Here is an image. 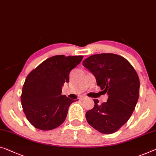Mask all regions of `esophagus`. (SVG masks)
Instances as JSON below:
<instances>
[{"instance_id": "esophagus-1", "label": "esophagus", "mask_w": 156, "mask_h": 156, "mask_svg": "<svg viewBox=\"0 0 156 156\" xmlns=\"http://www.w3.org/2000/svg\"><path fill=\"white\" fill-rule=\"evenodd\" d=\"M87 98V97L86 96H85V95H82V96H80V100H81V101H83V100H85V99Z\"/></svg>"}]
</instances>
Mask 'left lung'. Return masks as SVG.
Wrapping results in <instances>:
<instances>
[{
	"label": "left lung",
	"instance_id": "1",
	"mask_svg": "<svg viewBox=\"0 0 156 156\" xmlns=\"http://www.w3.org/2000/svg\"><path fill=\"white\" fill-rule=\"evenodd\" d=\"M83 65L108 97L101 104L94 99V108L85 114L87 121L101 133H114L129 119L137 103L140 87L137 73L127 59L111 53L90 56Z\"/></svg>",
	"mask_w": 156,
	"mask_h": 156
}]
</instances>
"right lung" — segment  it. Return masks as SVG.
<instances>
[{
  "label": "right lung",
  "instance_id": "right-lung-1",
  "mask_svg": "<svg viewBox=\"0 0 156 156\" xmlns=\"http://www.w3.org/2000/svg\"><path fill=\"white\" fill-rule=\"evenodd\" d=\"M83 56L56 55L34 69L25 80L21 101L27 120L36 128L50 130L66 119L69 108L76 100L62 95L69 73Z\"/></svg>",
  "mask_w": 156,
  "mask_h": 156
}]
</instances>
